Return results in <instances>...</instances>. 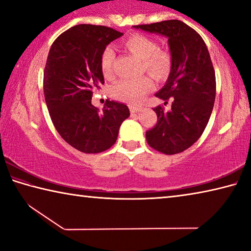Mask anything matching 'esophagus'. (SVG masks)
<instances>
[{
  "label": "esophagus",
  "instance_id": "esophagus-1",
  "mask_svg": "<svg viewBox=\"0 0 251 251\" xmlns=\"http://www.w3.org/2000/svg\"><path fill=\"white\" fill-rule=\"evenodd\" d=\"M129 109H130V113H138L142 110V107H139V106H136V105H129Z\"/></svg>",
  "mask_w": 251,
  "mask_h": 251
}]
</instances>
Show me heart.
Segmentation results:
<instances>
[{"instance_id":"b5f03b06","label":"heart","mask_w":251,"mask_h":251,"mask_svg":"<svg viewBox=\"0 0 251 251\" xmlns=\"http://www.w3.org/2000/svg\"><path fill=\"white\" fill-rule=\"evenodd\" d=\"M126 50L142 59L144 70L154 77L161 79L168 75L172 66V59L166 50H157L154 40L141 34H134L124 41ZM115 53L112 48H106L100 57V69L106 77L113 73V63ZM154 88V82L150 76H142L137 79L120 80L110 87V95L123 101L136 103L141 100L148 92Z\"/></svg>"}]
</instances>
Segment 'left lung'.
Wrapping results in <instances>:
<instances>
[{
    "label": "left lung",
    "mask_w": 251,
    "mask_h": 251,
    "mask_svg": "<svg viewBox=\"0 0 251 251\" xmlns=\"http://www.w3.org/2000/svg\"><path fill=\"white\" fill-rule=\"evenodd\" d=\"M133 27L168 39L171 72L155 96L165 104L171 99L172 108L168 112L161 106L154 108L158 120L154 128L146 131V139L148 145L163 154H178L198 141L214 107L216 77L209 52L201 36L181 21Z\"/></svg>",
    "instance_id": "left-lung-1"
}]
</instances>
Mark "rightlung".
I'll return each mask as SVG.
<instances>
[{"mask_svg":"<svg viewBox=\"0 0 251 251\" xmlns=\"http://www.w3.org/2000/svg\"><path fill=\"white\" fill-rule=\"evenodd\" d=\"M123 33L106 26L79 24L54 41L44 70V96L50 120L64 141L86 154L115 144L127 105L107 100L100 110L92 105L93 92L104 84L103 50Z\"/></svg>","mask_w":251,"mask_h":251,"instance_id":"add662e5","label":"right lung"}]
</instances>
